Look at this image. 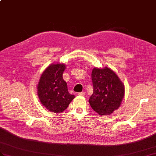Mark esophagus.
Instances as JSON below:
<instances>
[{"label": "esophagus", "mask_w": 156, "mask_h": 156, "mask_svg": "<svg viewBox=\"0 0 156 156\" xmlns=\"http://www.w3.org/2000/svg\"><path fill=\"white\" fill-rule=\"evenodd\" d=\"M78 95H79V96H85V93H79Z\"/></svg>", "instance_id": "esophagus-1"}]
</instances>
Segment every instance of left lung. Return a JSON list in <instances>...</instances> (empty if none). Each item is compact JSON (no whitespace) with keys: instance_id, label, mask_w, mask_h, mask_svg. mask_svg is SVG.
Here are the masks:
<instances>
[{"instance_id":"obj_1","label":"left lung","mask_w":156,"mask_h":156,"mask_svg":"<svg viewBox=\"0 0 156 156\" xmlns=\"http://www.w3.org/2000/svg\"><path fill=\"white\" fill-rule=\"evenodd\" d=\"M93 93L89 102L100 116L108 115L120 107L124 96V85L111 68L94 67L91 73Z\"/></svg>"}]
</instances>
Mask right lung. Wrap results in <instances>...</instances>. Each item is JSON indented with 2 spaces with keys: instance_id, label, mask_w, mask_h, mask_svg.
Wrapping results in <instances>:
<instances>
[{
  "instance_id": "right-lung-1",
  "label": "right lung",
  "mask_w": 156,
  "mask_h": 156,
  "mask_svg": "<svg viewBox=\"0 0 156 156\" xmlns=\"http://www.w3.org/2000/svg\"><path fill=\"white\" fill-rule=\"evenodd\" d=\"M66 66L63 63H52L45 69L37 85L40 101L49 111L59 113L65 111L75 97L68 92L63 73Z\"/></svg>"
}]
</instances>
